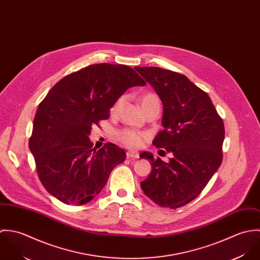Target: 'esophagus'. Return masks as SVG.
<instances>
[{"mask_svg": "<svg viewBox=\"0 0 260 260\" xmlns=\"http://www.w3.org/2000/svg\"><path fill=\"white\" fill-rule=\"evenodd\" d=\"M126 155H127V158H133V159L139 158V154L137 152H135V151H128L126 153Z\"/></svg>", "mask_w": 260, "mask_h": 260, "instance_id": "obj_1", "label": "esophagus"}]
</instances>
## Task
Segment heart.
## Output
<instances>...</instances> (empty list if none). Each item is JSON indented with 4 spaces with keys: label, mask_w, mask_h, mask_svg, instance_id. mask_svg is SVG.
<instances>
[{
    "label": "heart",
    "mask_w": 260,
    "mask_h": 260,
    "mask_svg": "<svg viewBox=\"0 0 260 260\" xmlns=\"http://www.w3.org/2000/svg\"><path fill=\"white\" fill-rule=\"evenodd\" d=\"M124 102H125V96H121L120 98H118L112 107V113H117L119 111V109L124 104ZM140 102H141V106H142L143 110L145 112L155 105H160L158 96L153 93L144 94L141 97ZM118 137L124 145L132 149L139 148L146 138L145 134H143L141 132H137L135 130H131V129L121 130L120 132H118Z\"/></svg>",
    "instance_id": "obj_1"
}]
</instances>
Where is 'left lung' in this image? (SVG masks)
I'll return each instance as SVG.
<instances>
[{"instance_id": "8db88e82", "label": "left lung", "mask_w": 260, "mask_h": 260, "mask_svg": "<svg viewBox=\"0 0 260 260\" xmlns=\"http://www.w3.org/2000/svg\"><path fill=\"white\" fill-rule=\"evenodd\" d=\"M135 70L163 104L164 129L152 143L172 154L166 163L142 152L140 158L151 161L152 171L140 185L159 206L176 209L195 199L219 168L225 135L222 119L208 94L184 75L159 67Z\"/></svg>"}]
</instances>
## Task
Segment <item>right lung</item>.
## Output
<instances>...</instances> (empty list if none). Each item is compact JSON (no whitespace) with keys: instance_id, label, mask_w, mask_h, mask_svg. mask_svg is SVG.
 <instances>
[{"instance_id":"1","label":"right lung","mask_w":260,"mask_h":260,"mask_svg":"<svg viewBox=\"0 0 260 260\" xmlns=\"http://www.w3.org/2000/svg\"><path fill=\"white\" fill-rule=\"evenodd\" d=\"M145 84L126 65L103 63L64 77L49 91L38 106L29 148L40 181L52 196L83 205L100 193L126 153L113 143L93 148L92 125L109 118L127 89Z\"/></svg>"}]
</instances>
